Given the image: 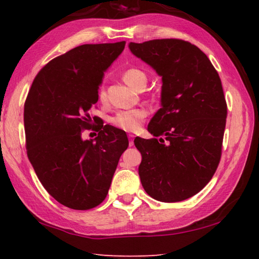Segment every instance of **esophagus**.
<instances>
[{
	"mask_svg": "<svg viewBox=\"0 0 259 259\" xmlns=\"http://www.w3.org/2000/svg\"><path fill=\"white\" fill-rule=\"evenodd\" d=\"M128 137H129V146L131 147V146H134V138H135V135H133V134H129V135H128Z\"/></svg>",
	"mask_w": 259,
	"mask_h": 259,
	"instance_id": "34e87169",
	"label": "esophagus"
}]
</instances>
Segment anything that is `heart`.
<instances>
[{
    "mask_svg": "<svg viewBox=\"0 0 259 259\" xmlns=\"http://www.w3.org/2000/svg\"><path fill=\"white\" fill-rule=\"evenodd\" d=\"M122 79H123V81L128 86L136 89V91H142V89L146 87V83H147V74L143 70L136 68L125 70L122 73ZM98 98L101 101L105 100V89L103 87L98 89ZM146 115H147V112L144 109L121 111L117 112L114 115L113 119H112V122H113V124L123 130L136 131L139 128L140 124H142Z\"/></svg>",
    "mask_w": 259,
    "mask_h": 259,
    "instance_id": "1",
    "label": "heart"
}]
</instances>
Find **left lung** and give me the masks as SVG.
Instances as JSON below:
<instances>
[{
	"label": "left lung",
	"instance_id": "left-lung-1",
	"mask_svg": "<svg viewBox=\"0 0 259 259\" xmlns=\"http://www.w3.org/2000/svg\"><path fill=\"white\" fill-rule=\"evenodd\" d=\"M129 50L162 77L161 109L148 124L159 140L134 142L143 157L140 181L156 200L190 198L210 181L220 163L227 103L219 73L189 41H131Z\"/></svg>",
	"mask_w": 259,
	"mask_h": 259
}]
</instances>
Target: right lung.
<instances>
[{
	"instance_id": "right-lung-1",
	"label": "right lung",
	"mask_w": 259,
	"mask_h": 259,
	"mask_svg": "<svg viewBox=\"0 0 259 259\" xmlns=\"http://www.w3.org/2000/svg\"><path fill=\"white\" fill-rule=\"evenodd\" d=\"M124 45L70 50L40 70L28 93L23 112L28 158L49 194L69 208L91 209L105 199L128 148L124 131L109 124L102 125L95 139L81 137V130L92 126L88 112L98 101L104 72Z\"/></svg>"
}]
</instances>
